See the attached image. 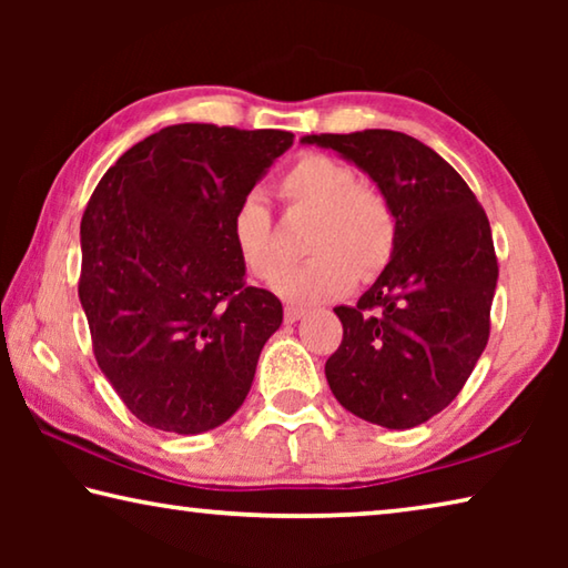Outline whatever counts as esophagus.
Listing matches in <instances>:
<instances>
[{"label":"esophagus","mask_w":568,"mask_h":568,"mask_svg":"<svg viewBox=\"0 0 568 568\" xmlns=\"http://www.w3.org/2000/svg\"><path fill=\"white\" fill-rule=\"evenodd\" d=\"M303 315H305V307L303 305H285V323L301 321Z\"/></svg>","instance_id":"obj_1"}]
</instances>
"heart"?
Returning a JSON list of instances; mask_svg holds the SVG:
<instances>
[{
  "label": "heart",
  "mask_w": 568,
  "mask_h": 568,
  "mask_svg": "<svg viewBox=\"0 0 568 568\" xmlns=\"http://www.w3.org/2000/svg\"><path fill=\"white\" fill-rule=\"evenodd\" d=\"M287 213H313L305 250L311 261L285 271L277 293L297 303H318L343 295L353 281L381 275L396 247V215L378 187L361 182L353 165L323 152H307L275 182ZM230 237L245 271L261 281L281 271L271 207L263 197L240 200L230 217Z\"/></svg>",
  "instance_id": "heart-1"
}]
</instances>
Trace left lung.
<instances>
[{"label":"left lung","instance_id":"1","mask_svg":"<svg viewBox=\"0 0 568 568\" xmlns=\"http://www.w3.org/2000/svg\"><path fill=\"white\" fill-rule=\"evenodd\" d=\"M303 142L368 172L396 215L386 271L353 307H335L343 341L325 378L358 418L420 426L458 396L488 343L498 281L491 225L466 180L410 134L325 132Z\"/></svg>","mask_w":568,"mask_h":568}]
</instances>
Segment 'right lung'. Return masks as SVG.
Segmentation results:
<instances>
[{
    "instance_id": "obj_1",
    "label": "right lung",
    "mask_w": 568,
    "mask_h": 568,
    "mask_svg": "<svg viewBox=\"0 0 568 568\" xmlns=\"http://www.w3.org/2000/svg\"><path fill=\"white\" fill-rule=\"evenodd\" d=\"M291 145L283 130L170 124L94 187L77 293L100 371L145 426L203 434L243 406L283 305L245 283L230 217Z\"/></svg>"
}]
</instances>
